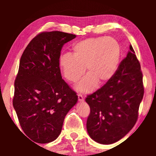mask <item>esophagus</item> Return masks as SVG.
<instances>
[{
    "label": "esophagus",
    "mask_w": 156,
    "mask_h": 156,
    "mask_svg": "<svg viewBox=\"0 0 156 156\" xmlns=\"http://www.w3.org/2000/svg\"><path fill=\"white\" fill-rule=\"evenodd\" d=\"M78 97L79 102H84V98H83V96H82L81 94H78Z\"/></svg>",
    "instance_id": "esophagus-1"
}]
</instances>
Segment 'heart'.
Instances as JSON below:
<instances>
[{"instance_id": "obj_1", "label": "heart", "mask_w": 156, "mask_h": 156, "mask_svg": "<svg viewBox=\"0 0 156 156\" xmlns=\"http://www.w3.org/2000/svg\"><path fill=\"white\" fill-rule=\"evenodd\" d=\"M72 54H62L59 66L63 76L76 83L85 72L87 74L76 84V90L83 93L93 91L97 82L105 84L112 79L119 66L121 49L115 38L107 36L91 37L75 43Z\"/></svg>"}]
</instances>
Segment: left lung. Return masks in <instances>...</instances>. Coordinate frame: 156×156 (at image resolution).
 Wrapping results in <instances>:
<instances>
[{
  "instance_id": "8db88e82",
  "label": "left lung",
  "mask_w": 156,
  "mask_h": 156,
  "mask_svg": "<svg viewBox=\"0 0 156 156\" xmlns=\"http://www.w3.org/2000/svg\"><path fill=\"white\" fill-rule=\"evenodd\" d=\"M114 76L86 98L90 107L87 130L94 141L110 144L120 140L135 125L144 96L140 65L131 45Z\"/></svg>"
}]
</instances>
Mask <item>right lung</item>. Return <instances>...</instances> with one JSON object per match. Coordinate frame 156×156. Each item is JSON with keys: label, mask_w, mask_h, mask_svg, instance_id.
Instances as JSON below:
<instances>
[{"label": "right lung", "mask_w": 156, "mask_h": 156, "mask_svg": "<svg viewBox=\"0 0 156 156\" xmlns=\"http://www.w3.org/2000/svg\"><path fill=\"white\" fill-rule=\"evenodd\" d=\"M76 37L58 31L41 33L20 58L13 106L25 135L37 143L55 140L77 103L78 96L62 79L59 67L63 44Z\"/></svg>", "instance_id": "1"}]
</instances>
